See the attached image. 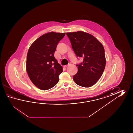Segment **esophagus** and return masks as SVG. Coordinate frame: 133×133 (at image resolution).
<instances>
[{"mask_svg": "<svg viewBox=\"0 0 133 133\" xmlns=\"http://www.w3.org/2000/svg\"><path fill=\"white\" fill-rule=\"evenodd\" d=\"M68 65H64V68H66V67H68Z\"/></svg>", "mask_w": 133, "mask_h": 133, "instance_id": "esophagus-1", "label": "esophagus"}]
</instances>
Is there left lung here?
Here are the masks:
<instances>
[{"instance_id": "8db88e82", "label": "left lung", "mask_w": 133, "mask_h": 133, "mask_svg": "<svg viewBox=\"0 0 133 133\" xmlns=\"http://www.w3.org/2000/svg\"><path fill=\"white\" fill-rule=\"evenodd\" d=\"M72 48L77 57H83V62L77 64V73L73 80L84 88L93 86L102 76L106 60L102 44L92 35L83 31L66 33Z\"/></svg>"}]
</instances>
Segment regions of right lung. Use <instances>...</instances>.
Here are the masks:
<instances>
[{"label":"right lung","instance_id":"add662e5","mask_svg":"<svg viewBox=\"0 0 133 133\" xmlns=\"http://www.w3.org/2000/svg\"><path fill=\"white\" fill-rule=\"evenodd\" d=\"M65 34L54 32L46 33L34 41L28 49L26 71L32 82L41 90H48L58 82L63 68L54 54Z\"/></svg>","mask_w":133,"mask_h":133}]
</instances>
